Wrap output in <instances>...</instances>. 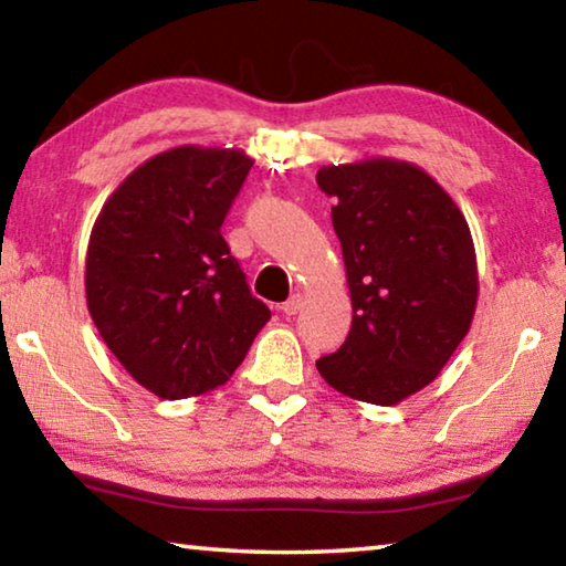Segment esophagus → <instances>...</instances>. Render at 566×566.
I'll list each match as a JSON object with an SVG mask.
<instances>
[{"mask_svg": "<svg viewBox=\"0 0 566 566\" xmlns=\"http://www.w3.org/2000/svg\"><path fill=\"white\" fill-rule=\"evenodd\" d=\"M302 310V296L300 294H294V296H290V300H286L284 304H282V312L286 314V317H294L296 312Z\"/></svg>", "mask_w": 566, "mask_h": 566, "instance_id": "obj_1", "label": "esophagus"}]
</instances>
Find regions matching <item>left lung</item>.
<instances>
[{
	"label": "left lung",
	"mask_w": 566,
	"mask_h": 566,
	"mask_svg": "<svg viewBox=\"0 0 566 566\" xmlns=\"http://www.w3.org/2000/svg\"><path fill=\"white\" fill-rule=\"evenodd\" d=\"M334 197L352 329L317 361L344 397L391 407L439 377L472 327L479 272L452 197L411 161L367 157L317 171Z\"/></svg>",
	"instance_id": "8db88e82"
}]
</instances>
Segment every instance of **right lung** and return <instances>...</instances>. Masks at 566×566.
Wrapping results in <instances>:
<instances>
[{"label":"right lung","instance_id":"obj_1","mask_svg":"<svg viewBox=\"0 0 566 566\" xmlns=\"http://www.w3.org/2000/svg\"><path fill=\"white\" fill-rule=\"evenodd\" d=\"M252 165L242 149H167L112 191L92 227L84 292L94 327L161 399L222 387L272 317L219 232Z\"/></svg>","mask_w":566,"mask_h":566}]
</instances>
